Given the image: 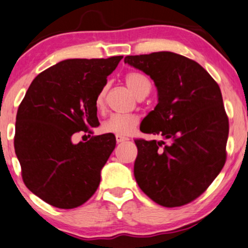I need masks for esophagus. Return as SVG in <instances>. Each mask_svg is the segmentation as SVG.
<instances>
[{
	"instance_id": "34e87169",
	"label": "esophagus",
	"mask_w": 248,
	"mask_h": 248,
	"mask_svg": "<svg viewBox=\"0 0 248 248\" xmlns=\"http://www.w3.org/2000/svg\"><path fill=\"white\" fill-rule=\"evenodd\" d=\"M115 140H117L118 143H121V142H126V140H128L129 139L124 136H120V135H117V136H115Z\"/></svg>"
}]
</instances>
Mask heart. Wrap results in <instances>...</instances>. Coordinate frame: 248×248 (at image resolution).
Returning <instances> with one entry per match:
<instances>
[{"instance_id": "b5f03b06", "label": "heart", "mask_w": 248, "mask_h": 248, "mask_svg": "<svg viewBox=\"0 0 248 248\" xmlns=\"http://www.w3.org/2000/svg\"><path fill=\"white\" fill-rule=\"evenodd\" d=\"M124 82L127 87L136 95L139 98H143L147 93L151 92V81L149 78L139 72H130L124 77ZM106 87H103L96 96V108H103L105 103ZM140 119L136 114H112L104 121L102 124V129L104 133L120 135V136H127L135 130L139 126Z\"/></svg>"}]
</instances>
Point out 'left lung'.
<instances>
[{
	"label": "left lung",
	"mask_w": 248,
	"mask_h": 248,
	"mask_svg": "<svg viewBox=\"0 0 248 248\" xmlns=\"http://www.w3.org/2000/svg\"><path fill=\"white\" fill-rule=\"evenodd\" d=\"M155 81L158 104L140 126L167 140H135L134 175L164 207L186 205L211 186L227 160L229 119L220 87L197 62L169 51L127 56Z\"/></svg>",
	"instance_id": "left-lung-1"
}]
</instances>
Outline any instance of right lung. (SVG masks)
Returning a JSON list of instances; mask_svg holds the SVG:
<instances>
[{
    "label": "right lung",
    "instance_id": "add662e5",
    "mask_svg": "<svg viewBox=\"0 0 248 248\" xmlns=\"http://www.w3.org/2000/svg\"><path fill=\"white\" fill-rule=\"evenodd\" d=\"M122 56L66 59L37 75L18 108L15 151L28 189L49 205L71 209L87 202L115 147L113 134L72 143L98 126L96 96Z\"/></svg>",
    "mask_w": 248,
    "mask_h": 248
}]
</instances>
